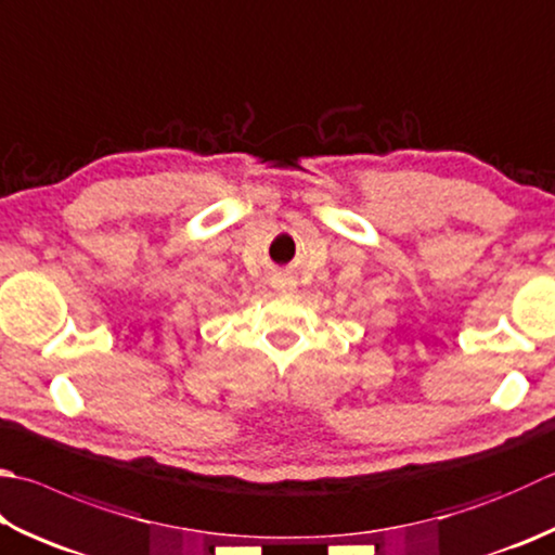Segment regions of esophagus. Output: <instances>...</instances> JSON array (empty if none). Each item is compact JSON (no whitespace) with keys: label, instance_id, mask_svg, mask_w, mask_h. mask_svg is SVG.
I'll use <instances>...</instances> for the list:
<instances>
[{"label":"esophagus","instance_id":"obj_1","mask_svg":"<svg viewBox=\"0 0 555 555\" xmlns=\"http://www.w3.org/2000/svg\"><path fill=\"white\" fill-rule=\"evenodd\" d=\"M270 287H273L278 295H289V292H295L297 282H295V278H292V275L280 273V275H275L273 280H270Z\"/></svg>","mask_w":555,"mask_h":555}]
</instances>
